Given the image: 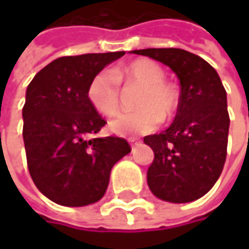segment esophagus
I'll use <instances>...</instances> for the list:
<instances>
[{
	"mask_svg": "<svg viewBox=\"0 0 249 249\" xmlns=\"http://www.w3.org/2000/svg\"><path fill=\"white\" fill-rule=\"evenodd\" d=\"M128 141H129V144H131V147H132V148H134V145H138V144H140V142H138L137 140H134V138H129Z\"/></svg>",
	"mask_w": 249,
	"mask_h": 249,
	"instance_id": "obj_1",
	"label": "esophagus"
}]
</instances>
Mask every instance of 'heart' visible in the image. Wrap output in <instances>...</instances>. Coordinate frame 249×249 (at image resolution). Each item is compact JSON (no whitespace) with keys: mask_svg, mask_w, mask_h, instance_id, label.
<instances>
[{"mask_svg":"<svg viewBox=\"0 0 249 249\" xmlns=\"http://www.w3.org/2000/svg\"><path fill=\"white\" fill-rule=\"evenodd\" d=\"M134 82L141 85L132 111L115 115L109 126L118 135H141L154 131L161 120L167 121L178 108V95L173 85L164 80L161 66L150 59H138L124 68L101 71L88 85L89 104L102 115L111 117L120 108V83Z\"/></svg>","mask_w":249,"mask_h":249,"instance_id":"obj_1","label":"heart"}]
</instances>
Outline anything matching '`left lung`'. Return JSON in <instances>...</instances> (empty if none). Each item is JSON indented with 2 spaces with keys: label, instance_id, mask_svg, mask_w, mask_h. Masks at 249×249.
<instances>
[{
  "label": "left lung",
  "instance_id": "8db88e82",
  "mask_svg": "<svg viewBox=\"0 0 249 249\" xmlns=\"http://www.w3.org/2000/svg\"><path fill=\"white\" fill-rule=\"evenodd\" d=\"M132 53L167 65L180 80L173 124L144 137L154 151L147 172L148 187L161 200L193 202L213 187L226 160L229 114L221 77L206 60L181 49Z\"/></svg>",
  "mask_w": 249,
  "mask_h": 249
}]
</instances>
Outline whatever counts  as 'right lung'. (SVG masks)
<instances>
[{
  "label": "right lung",
  "mask_w": 249,
  "mask_h": 249,
  "mask_svg": "<svg viewBox=\"0 0 249 249\" xmlns=\"http://www.w3.org/2000/svg\"><path fill=\"white\" fill-rule=\"evenodd\" d=\"M125 52L65 56L30 82L23 107L27 166L37 189L62 206H86L107 192L125 138H93L107 121L89 104L90 79Z\"/></svg>",
  "instance_id": "1"
}]
</instances>
